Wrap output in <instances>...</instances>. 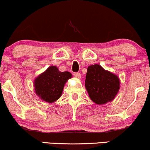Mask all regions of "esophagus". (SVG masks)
<instances>
[{"instance_id": "1", "label": "esophagus", "mask_w": 150, "mask_h": 150, "mask_svg": "<svg viewBox=\"0 0 150 150\" xmlns=\"http://www.w3.org/2000/svg\"><path fill=\"white\" fill-rule=\"evenodd\" d=\"M74 76H75L77 79L81 78V74L80 73H74Z\"/></svg>"}]
</instances>
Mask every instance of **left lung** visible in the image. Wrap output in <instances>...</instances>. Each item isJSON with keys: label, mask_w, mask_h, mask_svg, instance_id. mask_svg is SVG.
<instances>
[{"label": "left lung", "mask_w": 150, "mask_h": 150, "mask_svg": "<svg viewBox=\"0 0 150 150\" xmlns=\"http://www.w3.org/2000/svg\"><path fill=\"white\" fill-rule=\"evenodd\" d=\"M85 87L93 103L103 105L114 100L120 90V80L100 65H91L87 68Z\"/></svg>", "instance_id": "obj_1"}]
</instances>
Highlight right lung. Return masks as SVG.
<instances>
[{
    "mask_svg": "<svg viewBox=\"0 0 150 150\" xmlns=\"http://www.w3.org/2000/svg\"><path fill=\"white\" fill-rule=\"evenodd\" d=\"M72 76L70 72H61L57 66H50L34 80L35 92L43 101L52 103L61 96L65 84Z\"/></svg>",
    "mask_w": 150,
    "mask_h": 150,
    "instance_id": "right-lung-1",
    "label": "right lung"
}]
</instances>
